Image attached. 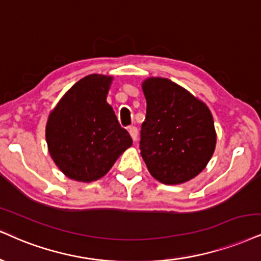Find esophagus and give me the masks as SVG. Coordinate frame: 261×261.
Masks as SVG:
<instances>
[{"label": "esophagus", "instance_id": "34e87169", "mask_svg": "<svg viewBox=\"0 0 261 261\" xmlns=\"http://www.w3.org/2000/svg\"><path fill=\"white\" fill-rule=\"evenodd\" d=\"M128 132H129L132 139L136 141L137 138H138V129H137V127H134V125H130V127L128 128Z\"/></svg>", "mask_w": 261, "mask_h": 261}]
</instances>
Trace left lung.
Segmentation results:
<instances>
[{
    "label": "left lung",
    "mask_w": 261,
    "mask_h": 261,
    "mask_svg": "<svg viewBox=\"0 0 261 261\" xmlns=\"http://www.w3.org/2000/svg\"><path fill=\"white\" fill-rule=\"evenodd\" d=\"M146 117L141 124L140 153L150 174L167 185L189 181L213 156L217 133L203 101L168 79L143 82Z\"/></svg>",
    "instance_id": "1"
}]
</instances>
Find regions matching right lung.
Returning <instances> with one entry per match:
<instances>
[{
	"mask_svg": "<svg viewBox=\"0 0 261 261\" xmlns=\"http://www.w3.org/2000/svg\"><path fill=\"white\" fill-rule=\"evenodd\" d=\"M112 80L98 73L83 77L48 116V151L70 179L82 182L100 179L133 144L106 101Z\"/></svg>",
	"mask_w": 261,
	"mask_h": 261,
	"instance_id": "obj_1",
	"label": "right lung"
}]
</instances>
